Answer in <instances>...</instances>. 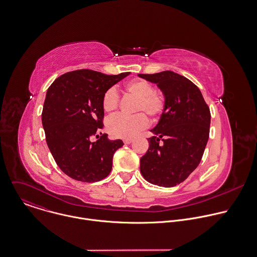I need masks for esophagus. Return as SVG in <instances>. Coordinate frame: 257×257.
I'll return each mask as SVG.
<instances>
[{"instance_id":"obj_1","label":"esophagus","mask_w":257,"mask_h":257,"mask_svg":"<svg viewBox=\"0 0 257 257\" xmlns=\"http://www.w3.org/2000/svg\"><path fill=\"white\" fill-rule=\"evenodd\" d=\"M132 141H133V139H131V138H129V139H124V140H123V142H124L125 144H130Z\"/></svg>"}]
</instances>
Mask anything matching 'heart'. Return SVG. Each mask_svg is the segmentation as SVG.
<instances>
[{
  "mask_svg": "<svg viewBox=\"0 0 257 257\" xmlns=\"http://www.w3.org/2000/svg\"><path fill=\"white\" fill-rule=\"evenodd\" d=\"M127 95L136 98L134 112H140L132 116L123 114L116 115L109 119L107 130L111 136L121 139L134 137L138 132L145 129L149 116L152 120L158 119L165 111L167 98L163 91L154 89L153 85L143 79H133L124 85ZM120 103L119 93L115 88H109L102 97V106L105 112L113 113Z\"/></svg>",
  "mask_w": 257,
  "mask_h": 257,
  "instance_id": "1",
  "label": "heart"
}]
</instances>
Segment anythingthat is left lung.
<instances>
[{"instance_id": "1", "label": "left lung", "mask_w": 257, "mask_h": 257, "mask_svg": "<svg viewBox=\"0 0 257 257\" xmlns=\"http://www.w3.org/2000/svg\"><path fill=\"white\" fill-rule=\"evenodd\" d=\"M156 83L167 106L151 131L149 148L140 159V171L150 183L173 187L183 182L199 165L210 129V110L199 88L172 71L139 74Z\"/></svg>"}]
</instances>
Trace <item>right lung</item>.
Wrapping results in <instances>:
<instances>
[{"mask_svg":"<svg viewBox=\"0 0 257 257\" xmlns=\"http://www.w3.org/2000/svg\"><path fill=\"white\" fill-rule=\"evenodd\" d=\"M129 74L76 70L58 77L48 88L42 111L46 141L57 165L69 177L96 182L110 174L113 155L124 143L100 132L104 126L102 97Z\"/></svg>","mask_w":257,"mask_h":257,"instance_id":"add662e5","label":"right lung"}]
</instances>
